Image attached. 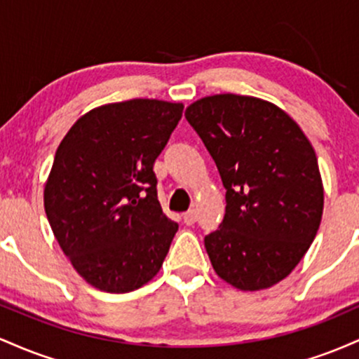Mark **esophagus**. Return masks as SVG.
I'll return each mask as SVG.
<instances>
[{
	"label": "esophagus",
	"instance_id": "esophagus-1",
	"mask_svg": "<svg viewBox=\"0 0 359 359\" xmlns=\"http://www.w3.org/2000/svg\"><path fill=\"white\" fill-rule=\"evenodd\" d=\"M196 221H197V212H196V209H191V211L184 212V222H185V224L192 226Z\"/></svg>",
	"mask_w": 359,
	"mask_h": 359
}]
</instances>
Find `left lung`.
<instances>
[{
	"mask_svg": "<svg viewBox=\"0 0 359 359\" xmlns=\"http://www.w3.org/2000/svg\"><path fill=\"white\" fill-rule=\"evenodd\" d=\"M185 118L226 189L224 219L204 238L214 270L241 290L275 285L306 255L323 217L314 148L294 119L257 97L209 96Z\"/></svg>",
	"mask_w": 359,
	"mask_h": 359,
	"instance_id": "obj_1",
	"label": "left lung"
}]
</instances>
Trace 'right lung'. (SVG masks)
I'll list each match as a JSON object with an SVG mask.
<instances>
[{
	"label": "right lung",
	"instance_id": "1",
	"mask_svg": "<svg viewBox=\"0 0 359 359\" xmlns=\"http://www.w3.org/2000/svg\"><path fill=\"white\" fill-rule=\"evenodd\" d=\"M182 111L156 100L101 106L57 148L43 192L47 219L77 273L100 290L140 288L167 257L179 224L158 203L154 163Z\"/></svg>",
	"mask_w": 359,
	"mask_h": 359
}]
</instances>
